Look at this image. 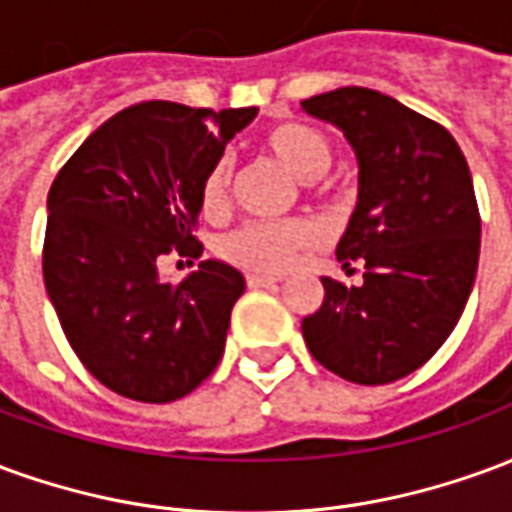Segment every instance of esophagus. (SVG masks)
<instances>
[{
	"label": "esophagus",
	"instance_id": "obj_1",
	"mask_svg": "<svg viewBox=\"0 0 512 512\" xmlns=\"http://www.w3.org/2000/svg\"><path fill=\"white\" fill-rule=\"evenodd\" d=\"M279 279L282 277H277V274H246V285L249 288H268V285H274Z\"/></svg>",
	"mask_w": 512,
	"mask_h": 512
}]
</instances>
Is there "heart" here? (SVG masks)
Wrapping results in <instances>:
<instances>
[{
  "mask_svg": "<svg viewBox=\"0 0 512 512\" xmlns=\"http://www.w3.org/2000/svg\"><path fill=\"white\" fill-rule=\"evenodd\" d=\"M260 147L282 167L293 172L299 180H307V189L315 194L321 191L318 180L334 161V142L326 131L285 120L263 131ZM230 186H233V167L227 158H213L202 172L200 211L208 219H216L230 205ZM318 241V230L310 222L290 219V222H244L219 241V255L246 271L257 274H279L290 268V263Z\"/></svg>",
  "mask_w": 512,
  "mask_h": 512,
  "instance_id": "heart-1",
  "label": "heart"
}]
</instances>
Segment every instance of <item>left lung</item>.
Instances as JSON below:
<instances>
[{
  "instance_id": "1",
  "label": "left lung",
  "mask_w": 512,
  "mask_h": 512,
  "mask_svg": "<svg viewBox=\"0 0 512 512\" xmlns=\"http://www.w3.org/2000/svg\"><path fill=\"white\" fill-rule=\"evenodd\" d=\"M301 106L356 150L359 202L337 260L365 263L362 285L323 277L304 343L345 381L389 384L439 351L472 293L480 211L469 164L447 128L378 90L340 87Z\"/></svg>"
}]
</instances>
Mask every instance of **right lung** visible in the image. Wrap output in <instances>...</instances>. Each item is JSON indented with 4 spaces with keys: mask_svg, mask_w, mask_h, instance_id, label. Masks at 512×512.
Segmentation results:
<instances>
[{
    "mask_svg": "<svg viewBox=\"0 0 512 512\" xmlns=\"http://www.w3.org/2000/svg\"><path fill=\"white\" fill-rule=\"evenodd\" d=\"M255 115V106L219 115L172 101L128 106L51 183L43 282L73 354L117 395L178 400L222 359L244 274L202 260L172 285L158 263L202 255V172Z\"/></svg>",
    "mask_w": 512,
    "mask_h": 512,
    "instance_id": "right-lung-1",
    "label": "right lung"
}]
</instances>
